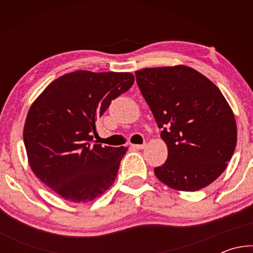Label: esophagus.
I'll return each instance as SVG.
<instances>
[{
	"label": "esophagus",
	"mask_w": 253,
	"mask_h": 253,
	"mask_svg": "<svg viewBox=\"0 0 253 253\" xmlns=\"http://www.w3.org/2000/svg\"><path fill=\"white\" fill-rule=\"evenodd\" d=\"M131 146L136 149H143L145 147V144H134L131 145Z\"/></svg>",
	"instance_id": "34e87169"
}]
</instances>
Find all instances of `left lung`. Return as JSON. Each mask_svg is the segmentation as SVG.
<instances>
[{
  "label": "left lung",
  "instance_id": "left-lung-1",
  "mask_svg": "<svg viewBox=\"0 0 253 253\" xmlns=\"http://www.w3.org/2000/svg\"><path fill=\"white\" fill-rule=\"evenodd\" d=\"M144 99L168 145L157 178L179 191L201 190L226 169L237 145V124L219 88L186 66L135 72Z\"/></svg>",
  "mask_w": 253,
  "mask_h": 253
}]
</instances>
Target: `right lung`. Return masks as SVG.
I'll return each mask as SVG.
<instances>
[{
    "label": "right lung",
    "instance_id": "1",
    "mask_svg": "<svg viewBox=\"0 0 253 253\" xmlns=\"http://www.w3.org/2000/svg\"><path fill=\"white\" fill-rule=\"evenodd\" d=\"M134 81L129 72L79 70L55 79L33 102L23 131L30 166L61 198L88 202L113 185L127 148L93 144L92 134Z\"/></svg>",
    "mask_w": 253,
    "mask_h": 253
}]
</instances>
